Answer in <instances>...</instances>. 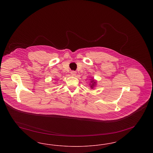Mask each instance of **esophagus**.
Listing matches in <instances>:
<instances>
[{
	"label": "esophagus",
	"instance_id": "obj_1",
	"mask_svg": "<svg viewBox=\"0 0 153 153\" xmlns=\"http://www.w3.org/2000/svg\"><path fill=\"white\" fill-rule=\"evenodd\" d=\"M71 75H72V76H75L76 74V72L75 71H72V72H71Z\"/></svg>",
	"mask_w": 153,
	"mask_h": 153
}]
</instances>
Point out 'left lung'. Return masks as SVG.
<instances>
[{"label":"left lung","instance_id":"1","mask_svg":"<svg viewBox=\"0 0 153 153\" xmlns=\"http://www.w3.org/2000/svg\"><path fill=\"white\" fill-rule=\"evenodd\" d=\"M91 82L92 83V84H91L90 85V86H91V88H94V87H95V85H96V81H95V80H94V79H93L92 80H91Z\"/></svg>","mask_w":153,"mask_h":153}]
</instances>
